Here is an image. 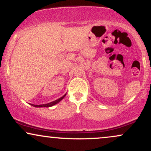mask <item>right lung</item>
I'll use <instances>...</instances> for the list:
<instances>
[{"label":"right lung","mask_w":151,"mask_h":151,"mask_svg":"<svg viewBox=\"0 0 151 151\" xmlns=\"http://www.w3.org/2000/svg\"><path fill=\"white\" fill-rule=\"evenodd\" d=\"M65 95H66V94H65ZM65 95H64V96H62L61 98H60V99H58L55 100V101L50 102V103H49V104H42V105H35V104H31V105H32V106H35V107H50V106H53V105L56 104H58V102H60V101H61V100L62 99H64V97H65Z\"/></svg>","instance_id":"obj_1"}]
</instances>
